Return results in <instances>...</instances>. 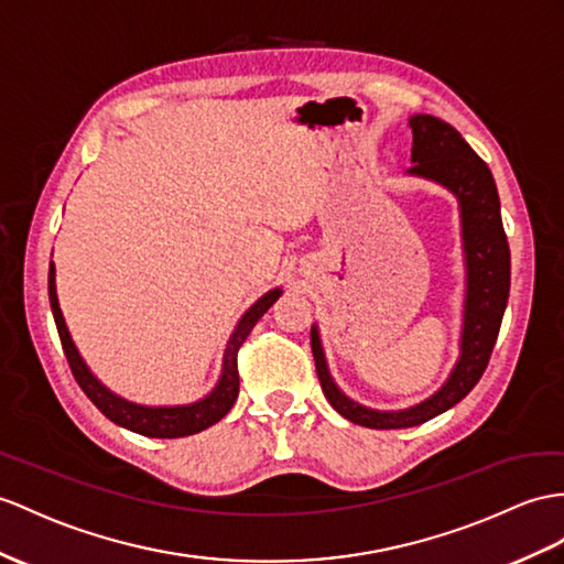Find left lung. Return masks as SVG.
Segmentation results:
<instances>
[{
    "instance_id": "1",
    "label": "left lung",
    "mask_w": 564,
    "mask_h": 564,
    "mask_svg": "<svg viewBox=\"0 0 564 564\" xmlns=\"http://www.w3.org/2000/svg\"><path fill=\"white\" fill-rule=\"evenodd\" d=\"M409 127L411 133H414L411 160L416 162L409 174L441 182L459 198L462 205V235L466 268H469L462 356L443 390L435 392L431 400L404 411H373L354 404L337 390L327 373L321 339L313 327L311 349L327 402L351 423L376 431L411 429V425L431 421L433 416L462 402L476 388V382L484 376L490 361L492 347H496L500 333L507 296H510V246H507L500 217L498 188L496 182H492L488 164L474 153V148L462 139L457 129H452L449 123L441 119L416 115L409 119Z\"/></svg>"
}]
</instances>
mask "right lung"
<instances>
[{
  "instance_id": "right-lung-1",
  "label": "right lung",
  "mask_w": 564,
  "mask_h": 564,
  "mask_svg": "<svg viewBox=\"0 0 564 564\" xmlns=\"http://www.w3.org/2000/svg\"><path fill=\"white\" fill-rule=\"evenodd\" d=\"M47 290H50V306L54 323H57V333L62 339V349L66 354L68 368L76 378V382L88 394V400L98 406L102 414L115 421L121 429H129L133 433H141L148 437H184V435H194L208 425L217 423L223 419L227 411L235 406L237 397H239V366H237V356L243 345V339L249 337L253 325L258 323L260 315H263L272 304L274 299L280 296V290L268 292L263 299H258L256 304L246 311L243 318L239 321L235 335L227 341V351H225V361H223V376H219L217 388L205 397V400L188 404V406H141V404H131L121 397L109 392L102 382L95 378L88 366L80 359L72 335L64 325V315L59 311V301H57V290H54V265L50 263V278H47Z\"/></svg>"
}]
</instances>
